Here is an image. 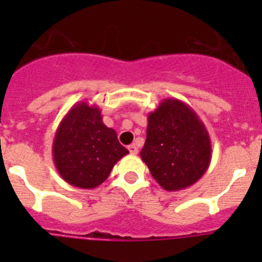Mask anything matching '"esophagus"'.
Masks as SVG:
<instances>
[{
    "label": "esophagus",
    "mask_w": 262,
    "mask_h": 262,
    "mask_svg": "<svg viewBox=\"0 0 262 262\" xmlns=\"http://www.w3.org/2000/svg\"><path fill=\"white\" fill-rule=\"evenodd\" d=\"M128 151H129V154H131V155H136V154H138V147H136L135 144L128 145Z\"/></svg>",
    "instance_id": "obj_1"
}]
</instances>
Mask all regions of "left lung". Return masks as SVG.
Here are the masks:
<instances>
[{
	"label": "left lung",
	"instance_id": "obj_1",
	"mask_svg": "<svg viewBox=\"0 0 262 262\" xmlns=\"http://www.w3.org/2000/svg\"><path fill=\"white\" fill-rule=\"evenodd\" d=\"M140 157L164 190H182L209 169L211 140L190 106L166 98L148 114L147 139Z\"/></svg>",
	"mask_w": 262,
	"mask_h": 262
}]
</instances>
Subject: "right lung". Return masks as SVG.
Listing matches in <instances>:
<instances>
[{"label":"right lung","mask_w":262,"mask_h":262,"mask_svg":"<svg viewBox=\"0 0 262 262\" xmlns=\"http://www.w3.org/2000/svg\"><path fill=\"white\" fill-rule=\"evenodd\" d=\"M128 154L117 133L102 122L101 108L81 101L72 106L56 129L53 163L61 178L81 189H94Z\"/></svg>","instance_id":"right-lung-1"}]
</instances>
